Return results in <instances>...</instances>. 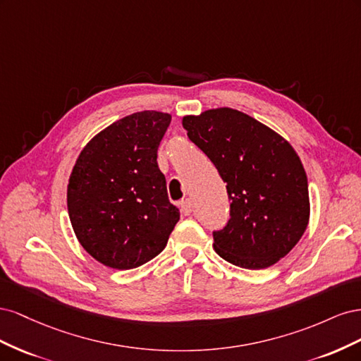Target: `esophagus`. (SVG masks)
<instances>
[{
  "instance_id": "34e87169",
  "label": "esophagus",
  "mask_w": 361,
  "mask_h": 361,
  "mask_svg": "<svg viewBox=\"0 0 361 361\" xmlns=\"http://www.w3.org/2000/svg\"><path fill=\"white\" fill-rule=\"evenodd\" d=\"M180 212H182V215H185V216L191 215V212H192V203H191L190 199L183 200V202L180 203Z\"/></svg>"
}]
</instances>
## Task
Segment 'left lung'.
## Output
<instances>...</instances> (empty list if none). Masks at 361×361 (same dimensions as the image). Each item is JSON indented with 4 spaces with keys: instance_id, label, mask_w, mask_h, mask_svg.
Masks as SVG:
<instances>
[{
    "instance_id": "1",
    "label": "left lung",
    "mask_w": 361,
    "mask_h": 361,
    "mask_svg": "<svg viewBox=\"0 0 361 361\" xmlns=\"http://www.w3.org/2000/svg\"><path fill=\"white\" fill-rule=\"evenodd\" d=\"M188 138L227 183L231 220L214 232V248L247 269L274 265L297 245L310 216L307 174L276 130L233 108L185 116Z\"/></svg>"
}]
</instances>
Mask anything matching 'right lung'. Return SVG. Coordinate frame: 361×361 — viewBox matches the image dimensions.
<instances>
[{"label": "right lung", "instance_id": "right-lung-1", "mask_svg": "<svg viewBox=\"0 0 361 361\" xmlns=\"http://www.w3.org/2000/svg\"><path fill=\"white\" fill-rule=\"evenodd\" d=\"M169 113L140 111L96 134L76 159L68 183L73 232L92 257L114 269H133L166 248L179 221L158 147Z\"/></svg>", "mask_w": 361, "mask_h": 361}]
</instances>
